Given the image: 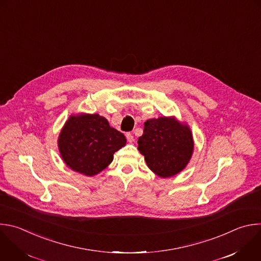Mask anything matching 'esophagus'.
<instances>
[{
    "label": "esophagus",
    "instance_id": "1",
    "mask_svg": "<svg viewBox=\"0 0 261 261\" xmlns=\"http://www.w3.org/2000/svg\"><path fill=\"white\" fill-rule=\"evenodd\" d=\"M126 138H127L128 142H130V143H132L134 141V137H133V135L131 133H127L126 134Z\"/></svg>",
    "mask_w": 261,
    "mask_h": 261
}]
</instances>
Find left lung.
Listing matches in <instances>:
<instances>
[{
	"instance_id": "obj_1",
	"label": "left lung",
	"mask_w": 261,
	"mask_h": 261,
	"mask_svg": "<svg viewBox=\"0 0 261 261\" xmlns=\"http://www.w3.org/2000/svg\"><path fill=\"white\" fill-rule=\"evenodd\" d=\"M194 137L190 126L174 116L148 119L138 138V150L147 167L161 178L180 173L194 152Z\"/></svg>"
}]
</instances>
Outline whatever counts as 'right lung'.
I'll return each instance as SVG.
<instances>
[{
    "label": "right lung",
    "mask_w": 261,
    "mask_h": 261,
    "mask_svg": "<svg viewBox=\"0 0 261 261\" xmlns=\"http://www.w3.org/2000/svg\"><path fill=\"white\" fill-rule=\"evenodd\" d=\"M126 142L124 134L111 127L105 117L86 113L70 115L57 140L62 161L86 176L106 169Z\"/></svg>",
    "instance_id": "1"
}]
</instances>
